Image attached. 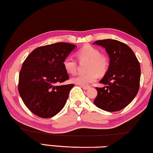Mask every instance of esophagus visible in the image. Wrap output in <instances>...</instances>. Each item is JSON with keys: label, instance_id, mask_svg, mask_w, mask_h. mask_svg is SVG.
Listing matches in <instances>:
<instances>
[{"label": "esophagus", "instance_id": "obj_1", "mask_svg": "<svg viewBox=\"0 0 153 153\" xmlns=\"http://www.w3.org/2000/svg\"><path fill=\"white\" fill-rule=\"evenodd\" d=\"M81 88H82L83 89H84V90H87V89H88L89 88H90V86H81Z\"/></svg>", "mask_w": 153, "mask_h": 153}]
</instances>
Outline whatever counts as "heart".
<instances>
[{
	"instance_id": "heart-1",
	"label": "heart",
	"mask_w": 153,
	"mask_h": 153,
	"mask_svg": "<svg viewBox=\"0 0 153 153\" xmlns=\"http://www.w3.org/2000/svg\"><path fill=\"white\" fill-rule=\"evenodd\" d=\"M76 56L79 60L88 61L87 65V73L78 74L72 79V81L79 85H88L94 82L99 75L105 74L108 70L109 62L105 55L100 54V51L92 45H86L81 48L76 52ZM63 67L68 74H73L76 72L77 62L71 56H67L63 61Z\"/></svg>"
}]
</instances>
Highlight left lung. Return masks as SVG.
<instances>
[{
  "mask_svg": "<svg viewBox=\"0 0 153 153\" xmlns=\"http://www.w3.org/2000/svg\"><path fill=\"white\" fill-rule=\"evenodd\" d=\"M94 44L105 48L110 65L100 83L106 85L96 88L98 96L94 103L101 110L117 112L128 105L138 94L140 66L134 53L125 43L114 39L96 41Z\"/></svg>",
  "mask_w": 153,
  "mask_h": 153,
  "instance_id": "left-lung-1",
  "label": "left lung"
}]
</instances>
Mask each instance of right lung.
I'll list each match as a JSON object with an SVG mask.
<instances>
[{
  "label": "right lung",
  "instance_id": "add662e5",
  "mask_svg": "<svg viewBox=\"0 0 153 153\" xmlns=\"http://www.w3.org/2000/svg\"><path fill=\"white\" fill-rule=\"evenodd\" d=\"M75 48L65 42L39 47L23 62L19 74V94L36 115L50 118L64 108L74 85H59L69 79L63 61Z\"/></svg>",
  "mask_w": 153,
  "mask_h": 153
}]
</instances>
